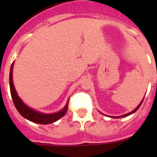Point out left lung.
Here are the masks:
<instances>
[{"instance_id": "8db88e82", "label": "left lung", "mask_w": 157, "mask_h": 157, "mask_svg": "<svg viewBox=\"0 0 157 157\" xmlns=\"http://www.w3.org/2000/svg\"><path fill=\"white\" fill-rule=\"evenodd\" d=\"M143 100H144V98H143ZM143 100H142V101H141V103L139 104V105H138V106H137V108H136L135 109H134V110L132 111V112H129V113H127V114H125V115H123V116H110L111 118H115V119H119V118H122V117H126V116H130V115H131V114H133V113H134V112H136V111L138 110V109H139L140 108V106H141V104H142V101H143Z\"/></svg>"}]
</instances>
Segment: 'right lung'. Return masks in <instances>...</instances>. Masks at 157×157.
<instances>
[{"mask_svg": "<svg viewBox=\"0 0 157 157\" xmlns=\"http://www.w3.org/2000/svg\"><path fill=\"white\" fill-rule=\"evenodd\" d=\"M14 62L12 63L10 69V75H9V85H10V92L12 95V101L15 105L19 114L21 115L25 119L28 120L29 121H31L33 123H39V124H50L57 121L60 118L63 117L66 114L67 109H68V101L64 107L60 111L55 113H43L40 112L37 110L31 109L30 107L25 105L24 102L20 99V98L18 95L17 92L16 90V88L14 86L13 80H12V70H13Z\"/></svg>", "mask_w": 157, "mask_h": 157, "instance_id": "add662e5", "label": "right lung"}]
</instances>
